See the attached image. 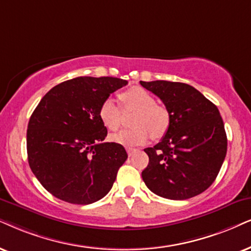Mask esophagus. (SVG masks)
<instances>
[{
	"label": "esophagus",
	"mask_w": 251,
	"mask_h": 251,
	"mask_svg": "<svg viewBox=\"0 0 251 251\" xmlns=\"http://www.w3.org/2000/svg\"><path fill=\"white\" fill-rule=\"evenodd\" d=\"M136 151H138V149H136V148H127L128 156H132V155L134 154V153H136Z\"/></svg>",
	"instance_id": "34e87169"
}]
</instances>
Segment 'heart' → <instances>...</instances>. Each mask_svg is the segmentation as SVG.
<instances>
[{
	"mask_svg": "<svg viewBox=\"0 0 251 251\" xmlns=\"http://www.w3.org/2000/svg\"><path fill=\"white\" fill-rule=\"evenodd\" d=\"M124 111H133L131 125L111 136L116 144L132 147L145 144L149 136L160 139L169 127L170 117L166 107L158 105L151 93L141 87H133L119 94ZM98 116L102 124L110 131H117L122 124V111L112 98H106L100 104Z\"/></svg>",
	"mask_w": 251,
	"mask_h": 251,
	"instance_id": "1",
	"label": "heart"
}]
</instances>
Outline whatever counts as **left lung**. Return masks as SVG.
Returning <instances> with one entry per match:
<instances>
[{
    "instance_id": "8db88e82",
    "label": "left lung",
    "mask_w": 251,
    "mask_h": 251,
    "mask_svg": "<svg viewBox=\"0 0 251 251\" xmlns=\"http://www.w3.org/2000/svg\"><path fill=\"white\" fill-rule=\"evenodd\" d=\"M140 83L162 100L170 117L162 140L144 149L149 163L142 179L155 195L173 201L201 195L217 178L227 153V135L218 107L189 84Z\"/></svg>"
}]
</instances>
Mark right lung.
<instances>
[{"mask_svg":"<svg viewBox=\"0 0 251 251\" xmlns=\"http://www.w3.org/2000/svg\"><path fill=\"white\" fill-rule=\"evenodd\" d=\"M127 81L80 76L55 85L34 109L26 132L31 170L50 193L71 204L105 197L127 158L122 145L104 142L100 104Z\"/></svg>","mask_w":251,"mask_h":251,"instance_id":"add662e5","label":"right lung"}]
</instances>
